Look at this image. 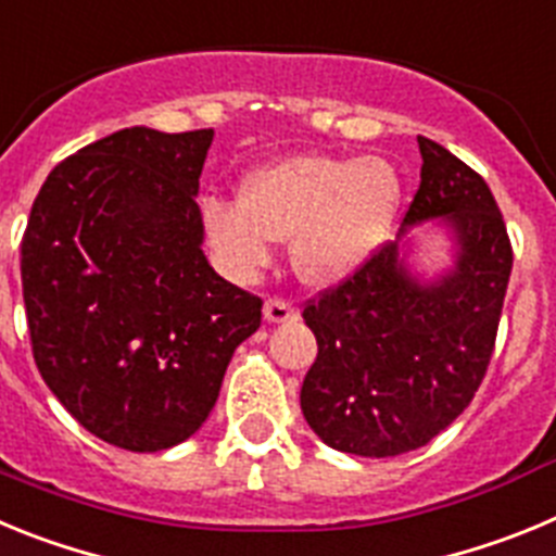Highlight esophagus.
Here are the masks:
<instances>
[{"label":"esophagus","instance_id":"esophagus-1","mask_svg":"<svg viewBox=\"0 0 556 556\" xmlns=\"http://www.w3.org/2000/svg\"><path fill=\"white\" fill-rule=\"evenodd\" d=\"M264 320L267 323H292V320H298V308H294L289 301H283V298H269V301L264 303Z\"/></svg>","mask_w":556,"mask_h":556}]
</instances>
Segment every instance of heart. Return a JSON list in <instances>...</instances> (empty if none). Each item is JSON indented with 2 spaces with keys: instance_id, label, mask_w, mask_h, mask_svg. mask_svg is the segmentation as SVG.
<instances>
[{
  "instance_id": "1",
  "label": "heart",
  "mask_w": 556,
  "mask_h": 556,
  "mask_svg": "<svg viewBox=\"0 0 556 556\" xmlns=\"http://www.w3.org/2000/svg\"><path fill=\"white\" fill-rule=\"evenodd\" d=\"M401 203V184L381 159L289 155L253 172L239 203L203 205L208 239L236 278L273 258L275 239H292L294 269L312 283L356 273L387 239Z\"/></svg>"
}]
</instances>
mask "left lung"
Instances as JSON below:
<instances>
[{
	"label": "left lung",
	"mask_w": 556,
	"mask_h": 556,
	"mask_svg": "<svg viewBox=\"0 0 556 556\" xmlns=\"http://www.w3.org/2000/svg\"><path fill=\"white\" fill-rule=\"evenodd\" d=\"M424 166L404 228L443 219L454 267L424 283L397 242L306 303L317 358L301 387L306 424L356 456H397L431 443L473 401L488 372L513 273V244L479 172L417 136Z\"/></svg>",
	"instance_id": "obj_1"
}]
</instances>
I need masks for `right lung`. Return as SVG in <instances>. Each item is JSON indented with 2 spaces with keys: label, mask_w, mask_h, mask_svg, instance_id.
<instances>
[{
  "label": "right lung",
  "mask_w": 556,
  "mask_h": 556,
  "mask_svg": "<svg viewBox=\"0 0 556 556\" xmlns=\"http://www.w3.org/2000/svg\"><path fill=\"white\" fill-rule=\"evenodd\" d=\"M214 130L125 127L49 172L22 239L33 356L77 424L152 454L205 424L262 298L214 273L198 189Z\"/></svg>",
  "instance_id": "right-lung-1"
}]
</instances>
